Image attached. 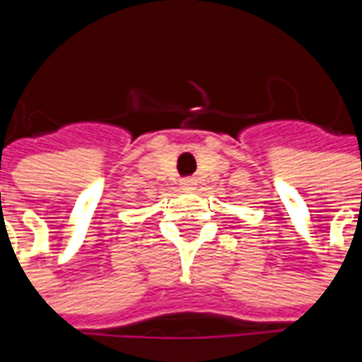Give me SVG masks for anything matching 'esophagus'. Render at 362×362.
Here are the masks:
<instances>
[{
  "label": "esophagus",
  "instance_id": "esophagus-1",
  "mask_svg": "<svg viewBox=\"0 0 362 362\" xmlns=\"http://www.w3.org/2000/svg\"><path fill=\"white\" fill-rule=\"evenodd\" d=\"M181 187L185 189V191H193V189L197 187V181L195 179H183L181 181Z\"/></svg>",
  "mask_w": 362,
  "mask_h": 362
}]
</instances>
